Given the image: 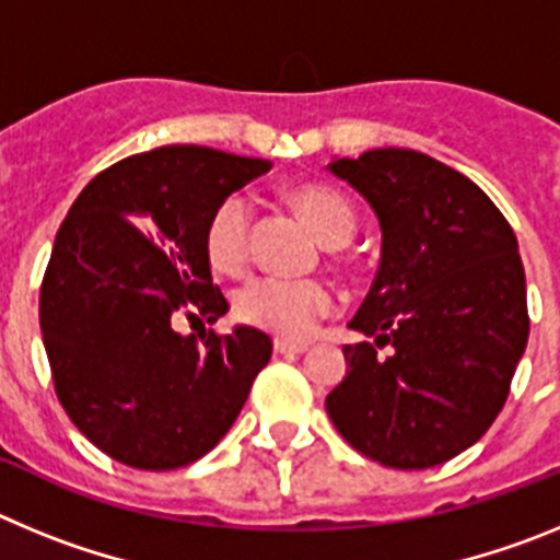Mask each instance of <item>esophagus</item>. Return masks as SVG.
I'll return each mask as SVG.
<instances>
[{
    "mask_svg": "<svg viewBox=\"0 0 560 560\" xmlns=\"http://www.w3.org/2000/svg\"><path fill=\"white\" fill-rule=\"evenodd\" d=\"M275 350H277V353H283V355H300V353H305V350H308V345H303V341L277 339Z\"/></svg>",
    "mask_w": 560,
    "mask_h": 560,
    "instance_id": "34e87169",
    "label": "esophagus"
}]
</instances>
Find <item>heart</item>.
<instances>
[{
  "label": "heart",
  "instance_id": "obj_1",
  "mask_svg": "<svg viewBox=\"0 0 560 560\" xmlns=\"http://www.w3.org/2000/svg\"><path fill=\"white\" fill-rule=\"evenodd\" d=\"M294 207L325 246H345L355 235V212L341 192L323 185L294 190ZM252 201L244 192H230L212 207L205 226V252L215 271L237 275L249 260ZM339 308L330 285L316 280L255 277L235 294V314L252 328L269 330L289 341H303Z\"/></svg>",
  "mask_w": 560,
  "mask_h": 560
}]
</instances>
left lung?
<instances>
[{
    "mask_svg": "<svg viewBox=\"0 0 560 560\" xmlns=\"http://www.w3.org/2000/svg\"><path fill=\"white\" fill-rule=\"evenodd\" d=\"M328 171L381 224V266L345 345L348 375L325 398L355 452L387 468H432L502 412L530 316L516 235L454 167L409 148H373ZM394 353L378 360L375 347Z\"/></svg>",
    "mask_w": 560,
    "mask_h": 560,
    "instance_id": "left-lung-1",
    "label": "left lung"
}]
</instances>
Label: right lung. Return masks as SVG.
<instances>
[{
    "instance_id": "right-lung-1",
    "label": "right lung",
    "mask_w": 560,
    "mask_h": 560,
    "mask_svg": "<svg viewBox=\"0 0 560 560\" xmlns=\"http://www.w3.org/2000/svg\"><path fill=\"white\" fill-rule=\"evenodd\" d=\"M269 160L165 145L106 167L75 199L42 283V336L56 395L103 454L142 471L205 457L271 359L264 330H173L230 311L212 283V207Z\"/></svg>"
}]
</instances>
